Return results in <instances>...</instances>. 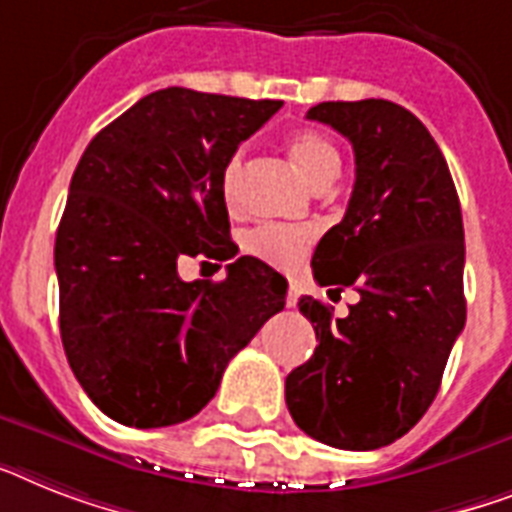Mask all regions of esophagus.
<instances>
[{
	"instance_id": "1",
	"label": "esophagus",
	"mask_w": 512,
	"mask_h": 512,
	"mask_svg": "<svg viewBox=\"0 0 512 512\" xmlns=\"http://www.w3.org/2000/svg\"><path fill=\"white\" fill-rule=\"evenodd\" d=\"M297 302H299V286L294 284H289V292H286V307H297Z\"/></svg>"
}]
</instances>
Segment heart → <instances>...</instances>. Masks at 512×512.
Here are the masks:
<instances>
[{
	"label": "heart",
	"mask_w": 512,
	"mask_h": 512,
	"mask_svg": "<svg viewBox=\"0 0 512 512\" xmlns=\"http://www.w3.org/2000/svg\"><path fill=\"white\" fill-rule=\"evenodd\" d=\"M286 155L294 162V168L305 176V181H310L315 189L331 184L339 176V170H342V155H339L336 144L323 131H315V128H299V131L286 136ZM242 168L244 152L236 149L234 155L226 160L223 170H220V191H223V199H226L228 205L234 202ZM313 239V228L265 223V226H257L255 231H249L244 244L263 263L281 270H292L305 260Z\"/></svg>",
	"instance_id": "obj_1"
}]
</instances>
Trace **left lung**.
I'll return each mask as SVG.
<instances>
[{
    "label": "left lung",
    "mask_w": 512,
    "mask_h": 512,
    "mask_svg": "<svg viewBox=\"0 0 512 512\" xmlns=\"http://www.w3.org/2000/svg\"><path fill=\"white\" fill-rule=\"evenodd\" d=\"M307 118L355 149L350 205L315 247L313 276L355 286L360 302L334 318L318 299H299L318 347L286 376V407L318 442L376 450L429 410L465 326L460 199L442 149L405 107L321 102Z\"/></svg>",
    "instance_id": "1"
}]
</instances>
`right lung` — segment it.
Returning a JSON list of instances; mask_svg holds the SVG:
<instances>
[{
	"label": "right lung",
	"instance_id": "add662e5",
	"mask_svg": "<svg viewBox=\"0 0 512 512\" xmlns=\"http://www.w3.org/2000/svg\"><path fill=\"white\" fill-rule=\"evenodd\" d=\"M281 110L170 86L105 126L78 160L54 270L68 363L112 421L160 429L189 421L228 360L284 310L286 278L239 257L223 281H181L184 255L234 257L220 170Z\"/></svg>",
	"mask_w": 512,
	"mask_h": 512
}]
</instances>
